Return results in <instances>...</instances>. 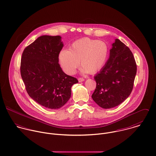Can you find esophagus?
Returning <instances> with one entry per match:
<instances>
[{
	"label": "esophagus",
	"instance_id": "esophagus-1",
	"mask_svg": "<svg viewBox=\"0 0 156 156\" xmlns=\"http://www.w3.org/2000/svg\"><path fill=\"white\" fill-rule=\"evenodd\" d=\"M78 80L79 82H83L85 80V79L83 78H79Z\"/></svg>",
	"mask_w": 156,
	"mask_h": 156
}]
</instances>
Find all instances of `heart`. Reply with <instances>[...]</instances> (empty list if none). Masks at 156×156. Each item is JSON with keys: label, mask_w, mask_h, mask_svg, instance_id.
Returning <instances> with one entry per match:
<instances>
[{"label": "heart", "mask_w": 156, "mask_h": 156, "mask_svg": "<svg viewBox=\"0 0 156 156\" xmlns=\"http://www.w3.org/2000/svg\"><path fill=\"white\" fill-rule=\"evenodd\" d=\"M109 54L108 46L105 42L88 38L74 41L69 50H62L58 56L63 70L74 74L80 64L83 73L95 74L105 66Z\"/></svg>", "instance_id": "heart-1"}]
</instances>
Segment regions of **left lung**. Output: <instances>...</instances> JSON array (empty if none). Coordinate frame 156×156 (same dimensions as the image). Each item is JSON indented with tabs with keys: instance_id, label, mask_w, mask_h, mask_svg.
Listing matches in <instances>:
<instances>
[{
	"instance_id": "1",
	"label": "left lung",
	"mask_w": 156,
	"mask_h": 156,
	"mask_svg": "<svg viewBox=\"0 0 156 156\" xmlns=\"http://www.w3.org/2000/svg\"><path fill=\"white\" fill-rule=\"evenodd\" d=\"M137 67L130 48L115 39L105 66L94 76L96 89L93 100L103 109H111L122 103L130 95Z\"/></svg>"
}]
</instances>
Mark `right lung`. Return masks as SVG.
<instances>
[{
    "label": "right lung",
    "instance_id": "obj_1",
    "mask_svg": "<svg viewBox=\"0 0 156 156\" xmlns=\"http://www.w3.org/2000/svg\"><path fill=\"white\" fill-rule=\"evenodd\" d=\"M61 36L43 35L25 48L20 73L29 95L50 109L62 107L71 97L77 79L66 74L60 67L59 53L64 47Z\"/></svg>",
    "mask_w": 156,
    "mask_h": 156
}]
</instances>
